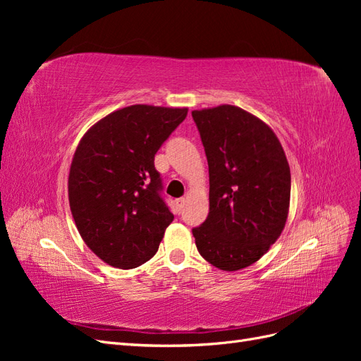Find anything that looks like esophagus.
I'll list each match as a JSON object with an SVG mask.
<instances>
[{
  "instance_id": "esophagus-1",
  "label": "esophagus",
  "mask_w": 361,
  "mask_h": 361,
  "mask_svg": "<svg viewBox=\"0 0 361 361\" xmlns=\"http://www.w3.org/2000/svg\"><path fill=\"white\" fill-rule=\"evenodd\" d=\"M185 202H187V200H185V197H180V199H178V200H176V207H178L179 211H182V207H183Z\"/></svg>"
}]
</instances>
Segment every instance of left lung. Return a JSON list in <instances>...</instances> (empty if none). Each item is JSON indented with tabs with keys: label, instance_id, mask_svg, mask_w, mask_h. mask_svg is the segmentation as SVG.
Wrapping results in <instances>:
<instances>
[{
	"label": "left lung",
	"instance_id": "1",
	"mask_svg": "<svg viewBox=\"0 0 361 361\" xmlns=\"http://www.w3.org/2000/svg\"><path fill=\"white\" fill-rule=\"evenodd\" d=\"M209 166V214L192 228L199 253L223 271L255 264L285 228L290 169L264 120L235 105L194 110Z\"/></svg>",
	"mask_w": 361,
	"mask_h": 361
}]
</instances>
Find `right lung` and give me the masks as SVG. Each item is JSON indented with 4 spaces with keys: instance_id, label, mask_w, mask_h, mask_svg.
<instances>
[{
    "instance_id": "add662e5",
    "label": "right lung",
    "mask_w": 361,
    "mask_h": 361,
    "mask_svg": "<svg viewBox=\"0 0 361 361\" xmlns=\"http://www.w3.org/2000/svg\"><path fill=\"white\" fill-rule=\"evenodd\" d=\"M188 108L130 105L96 122L71 164L68 192L76 228L105 264L129 269L154 256L173 214L161 197L155 154Z\"/></svg>"
}]
</instances>
